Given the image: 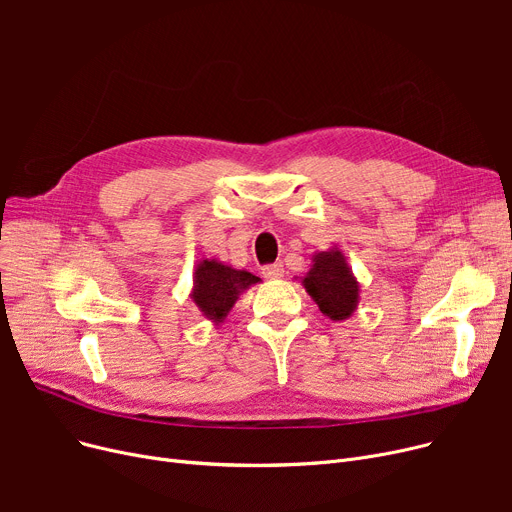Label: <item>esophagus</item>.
Returning <instances> with one entry per match:
<instances>
[{"label": "esophagus", "instance_id": "obj_1", "mask_svg": "<svg viewBox=\"0 0 512 512\" xmlns=\"http://www.w3.org/2000/svg\"><path fill=\"white\" fill-rule=\"evenodd\" d=\"M263 276L270 280H278L284 276V265L282 263H274V265H265L263 267Z\"/></svg>", "mask_w": 512, "mask_h": 512}]
</instances>
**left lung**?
<instances>
[{
	"mask_svg": "<svg viewBox=\"0 0 512 512\" xmlns=\"http://www.w3.org/2000/svg\"><path fill=\"white\" fill-rule=\"evenodd\" d=\"M301 284L319 311L332 321H344L357 311L361 284L338 247L315 253Z\"/></svg>",
	"mask_w": 512,
	"mask_h": 512,
	"instance_id": "obj_1",
	"label": "left lung"
}]
</instances>
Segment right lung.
Wrapping results in <instances>:
<instances>
[{
	"instance_id": "right-lung-1",
	"label": "right lung",
	"mask_w": 512,
	"mask_h": 512,
	"mask_svg": "<svg viewBox=\"0 0 512 512\" xmlns=\"http://www.w3.org/2000/svg\"><path fill=\"white\" fill-rule=\"evenodd\" d=\"M257 282H261V278L247 270H236V267L218 259H201L195 265L191 301L213 326H220L236 305L240 294L247 292Z\"/></svg>"
}]
</instances>
